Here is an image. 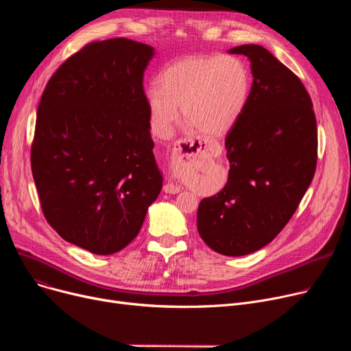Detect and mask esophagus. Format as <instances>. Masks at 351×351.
I'll list each match as a JSON object with an SVG mask.
<instances>
[{
    "mask_svg": "<svg viewBox=\"0 0 351 351\" xmlns=\"http://www.w3.org/2000/svg\"><path fill=\"white\" fill-rule=\"evenodd\" d=\"M206 147V143L202 141L193 139H179L175 142L172 156H171V169L173 175L180 176L182 172L185 171L186 166ZM165 193H179L180 188L175 183H166L163 186Z\"/></svg>",
    "mask_w": 351,
    "mask_h": 351,
    "instance_id": "1",
    "label": "esophagus"
}]
</instances>
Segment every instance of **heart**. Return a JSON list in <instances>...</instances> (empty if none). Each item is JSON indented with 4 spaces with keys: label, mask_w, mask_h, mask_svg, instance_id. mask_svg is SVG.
Segmentation results:
<instances>
[{
    "label": "heart",
    "mask_w": 351,
    "mask_h": 351,
    "mask_svg": "<svg viewBox=\"0 0 351 351\" xmlns=\"http://www.w3.org/2000/svg\"><path fill=\"white\" fill-rule=\"evenodd\" d=\"M159 86L146 90L151 126L169 136L179 117L206 136H223L242 118L252 90V72L234 55H192L166 66Z\"/></svg>",
    "instance_id": "obj_1"
}]
</instances>
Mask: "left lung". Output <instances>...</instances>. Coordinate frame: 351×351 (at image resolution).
<instances>
[{
  "instance_id": "8db88e82",
  "label": "left lung",
  "mask_w": 351,
  "mask_h": 351,
  "mask_svg": "<svg viewBox=\"0 0 351 351\" xmlns=\"http://www.w3.org/2000/svg\"><path fill=\"white\" fill-rule=\"evenodd\" d=\"M229 52L250 60L253 84L226 136L228 183L200 200L197 232L212 250L245 256L270 243L296 212L316 172L317 126L304 85L266 48Z\"/></svg>"
}]
</instances>
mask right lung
I'll use <instances>...</instances> for the list:
<instances>
[{
	"instance_id": "add662e5",
	"label": "right lung",
	"mask_w": 351,
	"mask_h": 351,
	"mask_svg": "<svg viewBox=\"0 0 351 351\" xmlns=\"http://www.w3.org/2000/svg\"><path fill=\"white\" fill-rule=\"evenodd\" d=\"M154 53L128 38L89 43L55 71L36 110L31 169L43 213L90 253L131 243L162 189L143 90Z\"/></svg>"
}]
</instances>
